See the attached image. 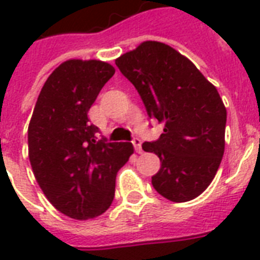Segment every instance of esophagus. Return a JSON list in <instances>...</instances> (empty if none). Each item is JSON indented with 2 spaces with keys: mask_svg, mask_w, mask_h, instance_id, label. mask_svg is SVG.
I'll list each match as a JSON object with an SVG mask.
<instances>
[{
  "mask_svg": "<svg viewBox=\"0 0 260 260\" xmlns=\"http://www.w3.org/2000/svg\"><path fill=\"white\" fill-rule=\"evenodd\" d=\"M132 144L135 147V151L138 152V154H142V140L139 138H134L132 139Z\"/></svg>",
  "mask_w": 260,
  "mask_h": 260,
  "instance_id": "esophagus-1",
  "label": "esophagus"
}]
</instances>
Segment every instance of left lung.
Masks as SVG:
<instances>
[{
  "label": "left lung",
  "mask_w": 260,
  "mask_h": 260,
  "mask_svg": "<svg viewBox=\"0 0 260 260\" xmlns=\"http://www.w3.org/2000/svg\"><path fill=\"white\" fill-rule=\"evenodd\" d=\"M150 118L165 125L143 150L160 159L152 186L173 202L198 197L213 181L224 155L226 110L217 89L178 51L159 42H144L116 59Z\"/></svg>",
  "instance_id": "obj_1"
}]
</instances>
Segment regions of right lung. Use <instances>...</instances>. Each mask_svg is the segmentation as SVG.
Instances as JSON below:
<instances>
[{"label": "right lung", "mask_w": 260, "mask_h": 260, "mask_svg": "<svg viewBox=\"0 0 260 260\" xmlns=\"http://www.w3.org/2000/svg\"><path fill=\"white\" fill-rule=\"evenodd\" d=\"M109 63L71 59L48 77L28 126V152L36 181L48 201L75 220L102 214L114 198L116 175L132 154V143L98 140L87 117L108 81Z\"/></svg>", "instance_id": "right-lung-1"}]
</instances>
